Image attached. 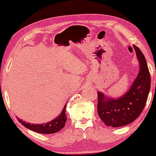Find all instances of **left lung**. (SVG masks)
I'll return each instance as SVG.
<instances>
[{
  "label": "left lung",
  "instance_id": "obj_1",
  "mask_svg": "<svg viewBox=\"0 0 156 156\" xmlns=\"http://www.w3.org/2000/svg\"><path fill=\"white\" fill-rule=\"evenodd\" d=\"M140 63L138 75L128 90L119 98H111L97 92V112L100 119L107 126L122 127L136 120L145 106L151 86L147 63L141 50L133 45Z\"/></svg>",
  "mask_w": 156,
  "mask_h": 156
}]
</instances>
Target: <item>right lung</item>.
<instances>
[{"instance_id":"right-lung-1","label":"right lung","mask_w":156,"mask_h":156,"mask_svg":"<svg viewBox=\"0 0 156 156\" xmlns=\"http://www.w3.org/2000/svg\"><path fill=\"white\" fill-rule=\"evenodd\" d=\"M66 105L64 106L63 109H62V112L59 114V115H58L57 117L55 118L54 119L48 122V123H44L41 124V125H39V124H34V125L32 124L31 125V123L24 122V121L19 119V118H17V119H18L19 122L21 123L23 126L29 129V130H33V131L40 133H46V134H48V133H54L62 130L65 126V124L67 120V116L66 114Z\"/></svg>"}]
</instances>
